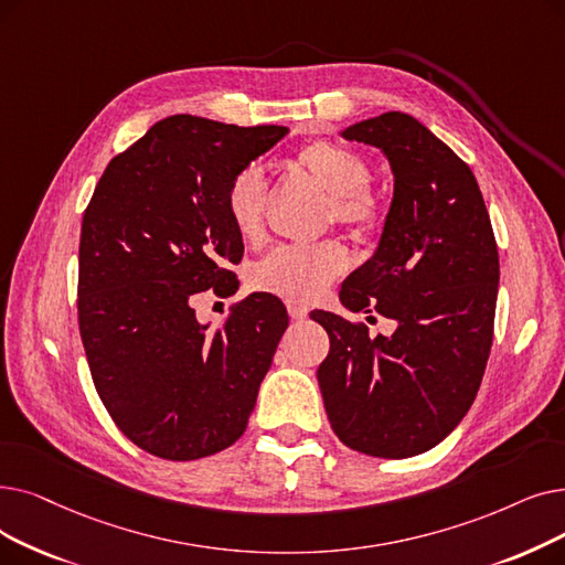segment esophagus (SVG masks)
<instances>
[{"label": "esophagus", "instance_id": "34e87169", "mask_svg": "<svg viewBox=\"0 0 565 565\" xmlns=\"http://www.w3.org/2000/svg\"><path fill=\"white\" fill-rule=\"evenodd\" d=\"M288 313H290L292 321H302V318L309 316V309L302 307V305H288Z\"/></svg>", "mask_w": 565, "mask_h": 565}]
</instances>
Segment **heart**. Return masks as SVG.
<instances>
[{
	"instance_id": "obj_1",
	"label": "heart",
	"mask_w": 565,
	"mask_h": 565,
	"mask_svg": "<svg viewBox=\"0 0 565 565\" xmlns=\"http://www.w3.org/2000/svg\"><path fill=\"white\" fill-rule=\"evenodd\" d=\"M292 168L328 193V214L337 224L355 231L372 228L381 205L374 191L364 186L366 163L347 147L313 140L292 157ZM265 182L256 168H244L226 189V214L235 233L252 242L263 231ZM349 265V256L337 242L311 247H279L252 267L249 281L256 290L269 292L290 305H311L323 296L332 279Z\"/></svg>"
}]
</instances>
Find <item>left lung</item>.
Segmentation results:
<instances>
[{
    "label": "left lung",
    "mask_w": 565,
    "mask_h": 565,
    "mask_svg": "<svg viewBox=\"0 0 565 565\" xmlns=\"http://www.w3.org/2000/svg\"><path fill=\"white\" fill-rule=\"evenodd\" d=\"M379 147L392 201L374 256L347 277L339 302L397 323L390 337L330 311L318 385L349 448L404 459L438 446L469 413L494 334L499 249L471 168L418 119L390 110L339 134Z\"/></svg>",
    "instance_id": "1"
}]
</instances>
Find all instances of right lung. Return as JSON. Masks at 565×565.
I'll list each match as a JSON object with an SVG mask.
<instances>
[{
	"instance_id": "1",
	"label": "right lung",
	"mask_w": 565,
	"mask_h": 565,
	"mask_svg": "<svg viewBox=\"0 0 565 565\" xmlns=\"http://www.w3.org/2000/svg\"><path fill=\"white\" fill-rule=\"evenodd\" d=\"M286 127L166 117L117 154L83 216L78 323L96 392L127 438L170 461L233 446L288 328L267 292L207 332L193 300L237 284L226 189Z\"/></svg>"
}]
</instances>
